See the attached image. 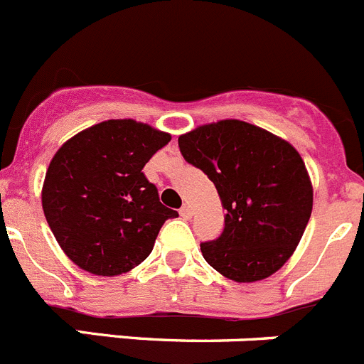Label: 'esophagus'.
Segmentation results:
<instances>
[{
  "instance_id": "esophagus-1",
  "label": "esophagus",
  "mask_w": 364,
  "mask_h": 364,
  "mask_svg": "<svg viewBox=\"0 0 364 364\" xmlns=\"http://www.w3.org/2000/svg\"><path fill=\"white\" fill-rule=\"evenodd\" d=\"M191 215H193L191 208H189V205H182V210H180V217L188 220V218H191Z\"/></svg>"
}]
</instances>
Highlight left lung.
Instances as JSON below:
<instances>
[{
    "mask_svg": "<svg viewBox=\"0 0 364 364\" xmlns=\"http://www.w3.org/2000/svg\"><path fill=\"white\" fill-rule=\"evenodd\" d=\"M180 153L217 188L224 231L200 244L211 268L235 282H257L286 264L301 242L314 188L299 151L242 120L198 125L178 136Z\"/></svg>",
    "mask_w": 364,
    "mask_h": 364,
    "instance_id": "1",
    "label": "left lung"
}]
</instances>
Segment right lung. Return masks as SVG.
<instances>
[{
    "mask_svg": "<svg viewBox=\"0 0 364 364\" xmlns=\"http://www.w3.org/2000/svg\"><path fill=\"white\" fill-rule=\"evenodd\" d=\"M169 140V133L124 118L91 125L56 151L45 173L41 205L74 264L114 277L149 257L164 222L178 217L142 173Z\"/></svg>",
    "mask_w": 364,
    "mask_h": 364,
    "instance_id": "obj_1",
    "label": "right lung"
}]
</instances>
